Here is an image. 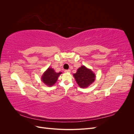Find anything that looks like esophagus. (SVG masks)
<instances>
[{"label":"esophagus","instance_id":"esophagus-1","mask_svg":"<svg viewBox=\"0 0 134 134\" xmlns=\"http://www.w3.org/2000/svg\"><path fill=\"white\" fill-rule=\"evenodd\" d=\"M65 72H70V70L68 69V70H65Z\"/></svg>","mask_w":134,"mask_h":134}]
</instances>
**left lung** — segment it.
Instances as JSON below:
<instances>
[{
    "label": "left lung",
    "mask_w": 134,
    "mask_h": 134,
    "mask_svg": "<svg viewBox=\"0 0 134 134\" xmlns=\"http://www.w3.org/2000/svg\"><path fill=\"white\" fill-rule=\"evenodd\" d=\"M76 82L80 88H86L90 86L95 80L96 75L90 69L83 65L80 67L76 72L73 74Z\"/></svg>",
    "instance_id": "1"
}]
</instances>
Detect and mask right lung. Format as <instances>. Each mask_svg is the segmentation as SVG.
Here are the masks:
<instances>
[{"mask_svg": "<svg viewBox=\"0 0 134 134\" xmlns=\"http://www.w3.org/2000/svg\"><path fill=\"white\" fill-rule=\"evenodd\" d=\"M62 73V72H56L52 68H48L47 70L44 72L41 77L42 81L47 86H52L56 82L59 76Z\"/></svg>", "mask_w": 134, "mask_h": 134, "instance_id": "1", "label": "right lung"}]
</instances>
